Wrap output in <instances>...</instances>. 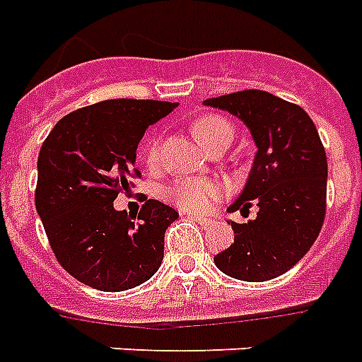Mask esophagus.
<instances>
[{
	"label": "esophagus",
	"instance_id": "esophagus-1",
	"mask_svg": "<svg viewBox=\"0 0 362 362\" xmlns=\"http://www.w3.org/2000/svg\"><path fill=\"white\" fill-rule=\"evenodd\" d=\"M190 218H194L199 226H211V224H213V221H211V218H205V216H190Z\"/></svg>",
	"mask_w": 362,
	"mask_h": 362
}]
</instances>
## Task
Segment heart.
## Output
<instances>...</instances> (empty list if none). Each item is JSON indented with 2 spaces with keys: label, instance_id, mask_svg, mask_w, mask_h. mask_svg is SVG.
Instances as JSON below:
<instances>
[{
  "label": "heart",
  "instance_id": "b5f03b06",
  "mask_svg": "<svg viewBox=\"0 0 362 362\" xmlns=\"http://www.w3.org/2000/svg\"><path fill=\"white\" fill-rule=\"evenodd\" d=\"M192 132L202 141V146L205 149L215 146L216 141L231 140V136H233L230 121L221 117V115H204V117H199L192 125ZM158 157H160V144L155 140L147 147L146 158L147 163L155 166L158 163ZM218 196H221V189H218V185L215 181L198 177L177 179L166 190V199L170 204H173L185 213H192V215H204V213L213 209Z\"/></svg>",
  "mask_w": 362,
  "mask_h": 362
}]
</instances>
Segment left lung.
<instances>
[{"label": "left lung", "instance_id": "1", "mask_svg": "<svg viewBox=\"0 0 362 362\" xmlns=\"http://www.w3.org/2000/svg\"><path fill=\"white\" fill-rule=\"evenodd\" d=\"M245 123L256 155L243 192L230 213L258 215L231 224L235 239L215 256V265L231 279L265 282L290 271L320 235L327 198V157L314 121L305 110L259 89L204 100Z\"/></svg>", "mask_w": 362, "mask_h": 362}]
</instances>
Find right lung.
Segmentation results:
<instances>
[{"instance_id": "add662e5", "label": "right lung", "mask_w": 362, "mask_h": 362, "mask_svg": "<svg viewBox=\"0 0 362 362\" xmlns=\"http://www.w3.org/2000/svg\"><path fill=\"white\" fill-rule=\"evenodd\" d=\"M177 103L112 99L57 121L37 160L35 207L66 273L100 291H125L157 273L164 231L179 213L147 199L136 216L114 199L138 173L136 149L149 125Z\"/></svg>"}]
</instances>
